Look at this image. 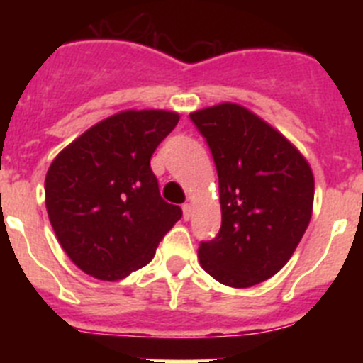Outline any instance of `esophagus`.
Returning <instances> with one entry per match:
<instances>
[{
	"label": "esophagus",
	"mask_w": 363,
	"mask_h": 363,
	"mask_svg": "<svg viewBox=\"0 0 363 363\" xmlns=\"http://www.w3.org/2000/svg\"><path fill=\"white\" fill-rule=\"evenodd\" d=\"M182 211H184V218H185V220H189V218H191V213H192L191 203H184V205H182Z\"/></svg>",
	"instance_id": "34e87169"
}]
</instances>
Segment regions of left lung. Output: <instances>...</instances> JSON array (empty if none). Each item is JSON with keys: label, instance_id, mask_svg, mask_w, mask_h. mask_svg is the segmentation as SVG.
Returning <instances> with one entry per match:
<instances>
[{"label": "left lung", "instance_id": "left-lung-1", "mask_svg": "<svg viewBox=\"0 0 363 363\" xmlns=\"http://www.w3.org/2000/svg\"><path fill=\"white\" fill-rule=\"evenodd\" d=\"M213 152L221 227L198 258L214 280L243 289L284 267L313 214L314 178L293 143L255 112L220 104L192 112Z\"/></svg>", "mask_w": 363, "mask_h": 363}]
</instances>
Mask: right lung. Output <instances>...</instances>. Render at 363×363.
<instances>
[{
  "mask_svg": "<svg viewBox=\"0 0 363 363\" xmlns=\"http://www.w3.org/2000/svg\"><path fill=\"white\" fill-rule=\"evenodd\" d=\"M171 111H123L76 138L50 163L45 205L74 264L121 280L152 259L182 218L160 196L150 156L178 123Z\"/></svg>",
  "mask_w": 363,
  "mask_h": 363,
  "instance_id": "right-lung-1",
  "label": "right lung"
}]
</instances>
